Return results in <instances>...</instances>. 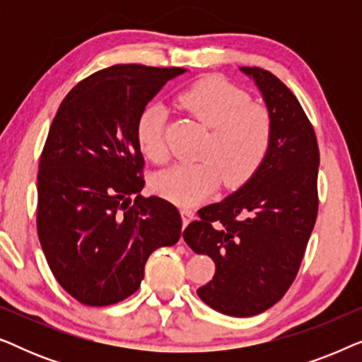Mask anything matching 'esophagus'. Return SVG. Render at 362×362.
Instances as JSON below:
<instances>
[{
	"label": "esophagus",
	"instance_id": "34e87169",
	"mask_svg": "<svg viewBox=\"0 0 362 362\" xmlns=\"http://www.w3.org/2000/svg\"><path fill=\"white\" fill-rule=\"evenodd\" d=\"M194 211H191V209H186V207H185V209H181V217H182V226H187V224H189V222L192 221V219H194Z\"/></svg>",
	"mask_w": 362,
	"mask_h": 362
}]
</instances>
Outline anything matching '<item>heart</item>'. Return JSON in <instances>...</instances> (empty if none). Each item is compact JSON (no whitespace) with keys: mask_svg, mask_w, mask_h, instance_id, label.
<instances>
[{"mask_svg":"<svg viewBox=\"0 0 362 362\" xmlns=\"http://www.w3.org/2000/svg\"><path fill=\"white\" fill-rule=\"evenodd\" d=\"M180 105L211 128L202 158L197 163H176L156 173L151 187L156 194L180 206L207 199L222 177L229 187L245 185L260 170L270 151L274 123L264 107L250 102L249 93L221 77H206L177 97ZM165 108L148 105L136 120L140 150L151 161L166 158Z\"/></svg>","mask_w":362,"mask_h":362,"instance_id":"1","label":"heart"}]
</instances>
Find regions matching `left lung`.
<instances>
[{
	"label": "left lung",
	"mask_w": 362,
	"mask_h": 362,
	"mask_svg": "<svg viewBox=\"0 0 362 362\" xmlns=\"http://www.w3.org/2000/svg\"><path fill=\"white\" fill-rule=\"evenodd\" d=\"M240 71L254 78L272 117L270 151L244 186L197 211L199 219L182 237L216 264L199 298L219 313L245 318L274 306L298 274L318 214L320 150L290 88L260 67Z\"/></svg>",
	"instance_id": "1"
}]
</instances>
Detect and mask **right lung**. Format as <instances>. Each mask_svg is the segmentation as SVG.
I'll return each mask as SVG.
<instances>
[{
    "mask_svg": "<svg viewBox=\"0 0 362 362\" xmlns=\"http://www.w3.org/2000/svg\"><path fill=\"white\" fill-rule=\"evenodd\" d=\"M185 72L103 69L67 93L49 128L37 173V235L59 285L83 305L128 298L140 288L148 257L180 240V211L140 194L145 160L135 127L148 102Z\"/></svg>",
    "mask_w": 362,
    "mask_h": 362,
    "instance_id": "obj_1",
    "label": "right lung"
}]
</instances>
